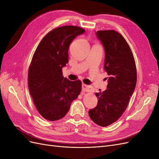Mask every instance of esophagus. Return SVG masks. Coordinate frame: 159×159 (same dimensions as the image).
Masks as SVG:
<instances>
[{
	"label": "esophagus",
	"instance_id": "1",
	"mask_svg": "<svg viewBox=\"0 0 159 159\" xmlns=\"http://www.w3.org/2000/svg\"><path fill=\"white\" fill-rule=\"evenodd\" d=\"M82 91L84 92H90V91H91V88L89 85L82 84Z\"/></svg>",
	"mask_w": 159,
	"mask_h": 159
}]
</instances>
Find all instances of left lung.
I'll use <instances>...</instances> for the list:
<instances>
[{"mask_svg": "<svg viewBox=\"0 0 159 159\" xmlns=\"http://www.w3.org/2000/svg\"><path fill=\"white\" fill-rule=\"evenodd\" d=\"M96 34L104 46V69L109 77L107 90L95 93L98 105L89 115L95 123L107 127L126 110L136 86L137 69L131 48L121 34L109 30Z\"/></svg>", "mask_w": 159, "mask_h": 159, "instance_id": "1", "label": "left lung"}]
</instances>
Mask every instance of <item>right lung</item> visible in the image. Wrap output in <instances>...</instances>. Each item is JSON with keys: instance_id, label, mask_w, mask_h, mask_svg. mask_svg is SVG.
Segmentation results:
<instances>
[{"instance_id": "obj_1", "label": "right lung", "mask_w": 159, "mask_h": 159, "mask_svg": "<svg viewBox=\"0 0 159 159\" xmlns=\"http://www.w3.org/2000/svg\"><path fill=\"white\" fill-rule=\"evenodd\" d=\"M84 32V28L75 26L56 28L42 38L33 55L28 88L38 111L48 121L63 118L81 92V81L64 78L62 68L68 62L71 42Z\"/></svg>"}]
</instances>
